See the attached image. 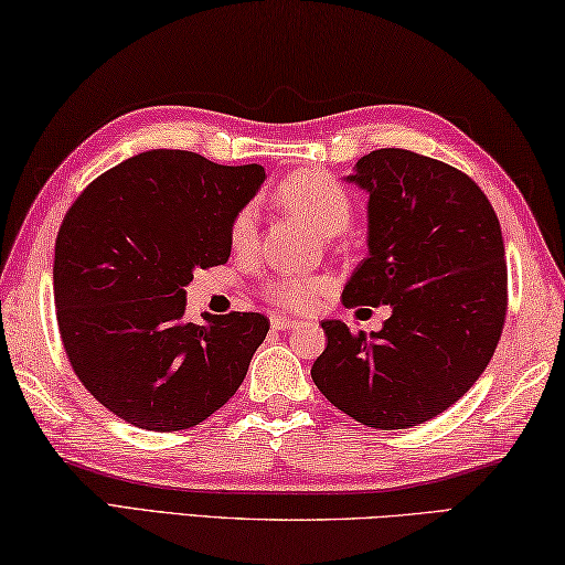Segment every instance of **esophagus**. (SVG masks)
<instances>
[{
  "instance_id": "1",
  "label": "esophagus",
  "mask_w": 565,
  "mask_h": 565,
  "mask_svg": "<svg viewBox=\"0 0 565 565\" xmlns=\"http://www.w3.org/2000/svg\"><path fill=\"white\" fill-rule=\"evenodd\" d=\"M270 324H273V330H295V328H300V322L298 320H292V318H280V315H273V320H270Z\"/></svg>"
}]
</instances>
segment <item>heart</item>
Masks as SVG:
<instances>
[{
  "instance_id": "1",
  "label": "heart",
  "mask_w": 565,
  "mask_h": 565,
  "mask_svg": "<svg viewBox=\"0 0 565 565\" xmlns=\"http://www.w3.org/2000/svg\"><path fill=\"white\" fill-rule=\"evenodd\" d=\"M277 198L292 213L305 217L320 235H338L350 225L352 198L338 178L324 171H298L285 178L277 188ZM227 243L233 253H253L257 243V211L253 205L237 207L227 223ZM328 277L322 275H277L263 285V295L275 308L305 312L328 290Z\"/></svg>"
}]
</instances>
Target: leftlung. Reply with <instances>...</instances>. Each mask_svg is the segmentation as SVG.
<instances>
[{
    "mask_svg": "<svg viewBox=\"0 0 565 565\" xmlns=\"http://www.w3.org/2000/svg\"><path fill=\"white\" fill-rule=\"evenodd\" d=\"M350 181L370 193V257L342 305H390L392 318L372 338L324 320L312 382L364 427H419L471 390L501 340V225L467 173L404 148L362 156Z\"/></svg>",
    "mask_w": 565,
    "mask_h": 565,
    "instance_id": "1",
    "label": "left lung"
}]
</instances>
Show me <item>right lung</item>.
Masks as SVG:
<instances>
[{
    "instance_id": "1",
    "label": "right lung",
    "mask_w": 565,
    "mask_h": 565,
    "mask_svg": "<svg viewBox=\"0 0 565 565\" xmlns=\"http://www.w3.org/2000/svg\"><path fill=\"white\" fill-rule=\"evenodd\" d=\"M263 166L193 151L138 153L84 188L54 253L58 334L76 377L118 419L191 429L241 387L270 322L260 312L185 320L195 267L227 263V223Z\"/></svg>"
}]
</instances>
